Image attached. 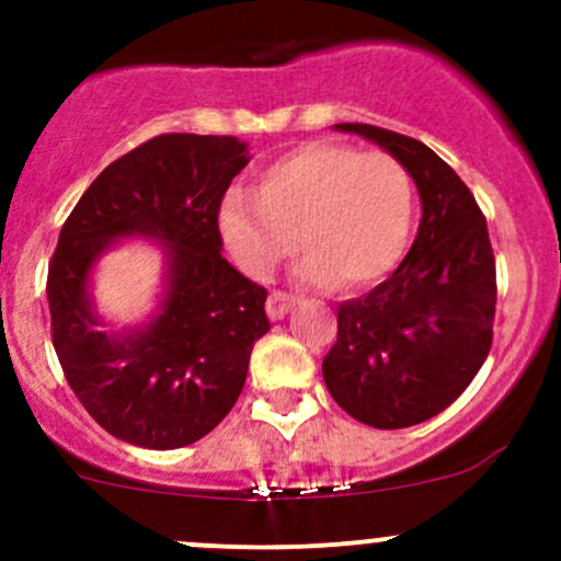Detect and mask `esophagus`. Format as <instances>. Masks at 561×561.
I'll list each match as a JSON object with an SVG mask.
<instances>
[{
    "label": "esophagus",
    "instance_id": "34e87169",
    "mask_svg": "<svg viewBox=\"0 0 561 561\" xmlns=\"http://www.w3.org/2000/svg\"><path fill=\"white\" fill-rule=\"evenodd\" d=\"M293 307H296V298L287 296V293H279V290L271 293L268 301H265V312H268L271 320H282V317L290 312Z\"/></svg>",
    "mask_w": 561,
    "mask_h": 561
}]
</instances>
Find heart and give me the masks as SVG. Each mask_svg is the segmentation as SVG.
I'll return each instance as SVG.
<instances>
[{
  "instance_id": "heart-1",
  "label": "heart",
  "mask_w": 561,
  "mask_h": 561,
  "mask_svg": "<svg viewBox=\"0 0 561 561\" xmlns=\"http://www.w3.org/2000/svg\"><path fill=\"white\" fill-rule=\"evenodd\" d=\"M412 181L393 157L353 146L304 144L263 168L257 195L222 197L217 228L236 263L268 279L298 249L307 285L369 287L404 254L412 230Z\"/></svg>"
}]
</instances>
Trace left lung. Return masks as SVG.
<instances>
[{
  "instance_id": "1",
  "label": "left lung",
  "mask_w": 561,
  "mask_h": 561,
  "mask_svg": "<svg viewBox=\"0 0 561 561\" xmlns=\"http://www.w3.org/2000/svg\"><path fill=\"white\" fill-rule=\"evenodd\" d=\"M333 129L388 151L415 181L423 217L399 268L339 307L322 380L366 426H415L454 404L489 358L496 307L489 228L467 184L426 144L371 124Z\"/></svg>"
}]
</instances>
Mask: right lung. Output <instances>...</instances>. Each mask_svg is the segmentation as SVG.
<instances>
[{
    "mask_svg": "<svg viewBox=\"0 0 561 561\" xmlns=\"http://www.w3.org/2000/svg\"><path fill=\"white\" fill-rule=\"evenodd\" d=\"M249 160L233 135H157L111 162L61 228L45 287L54 347L72 393L116 439L184 448L239 401L271 328L268 293L222 257L217 211ZM135 238L161 249V293L144 321L116 327L96 312L93 271Z\"/></svg>",
    "mask_w": 561,
    "mask_h": 561,
    "instance_id": "right-lung-1",
    "label": "right lung"
}]
</instances>
